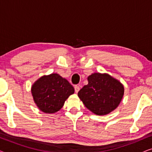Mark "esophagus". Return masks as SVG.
I'll return each instance as SVG.
<instances>
[{
    "mask_svg": "<svg viewBox=\"0 0 152 152\" xmlns=\"http://www.w3.org/2000/svg\"><path fill=\"white\" fill-rule=\"evenodd\" d=\"M80 86H78V85H76V86H75V93H78L79 91H80Z\"/></svg>",
    "mask_w": 152,
    "mask_h": 152,
    "instance_id": "1",
    "label": "esophagus"
}]
</instances>
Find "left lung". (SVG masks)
Instances as JSON below:
<instances>
[{"label":"left lung","instance_id":"obj_1","mask_svg":"<svg viewBox=\"0 0 152 152\" xmlns=\"http://www.w3.org/2000/svg\"><path fill=\"white\" fill-rule=\"evenodd\" d=\"M88 82L78 92L87 109L104 115L118 107L124 95V86L119 81L108 74L94 73L88 77Z\"/></svg>","mask_w":152,"mask_h":152}]
</instances>
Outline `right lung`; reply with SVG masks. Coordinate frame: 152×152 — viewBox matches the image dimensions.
Returning <instances> with one entry per match:
<instances>
[{"label": "right lung", "mask_w": 152, "mask_h": 152, "mask_svg": "<svg viewBox=\"0 0 152 152\" xmlns=\"http://www.w3.org/2000/svg\"><path fill=\"white\" fill-rule=\"evenodd\" d=\"M74 88L58 74H51L39 79L32 86V94L41 111L55 113L63 107L66 99L74 93Z\"/></svg>", "instance_id": "add662e5"}]
</instances>
